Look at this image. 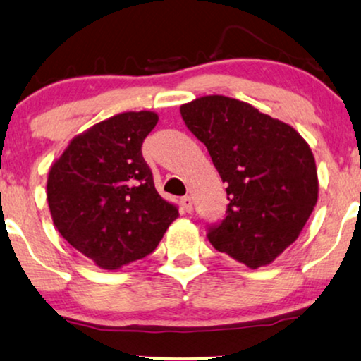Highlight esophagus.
Here are the masks:
<instances>
[{"label": "esophagus", "instance_id": "esophagus-1", "mask_svg": "<svg viewBox=\"0 0 361 361\" xmlns=\"http://www.w3.org/2000/svg\"><path fill=\"white\" fill-rule=\"evenodd\" d=\"M180 205H182V210L187 212V214H190V212L194 210V207H192V199H190L189 195L182 197V199H180Z\"/></svg>", "mask_w": 361, "mask_h": 361}]
</instances>
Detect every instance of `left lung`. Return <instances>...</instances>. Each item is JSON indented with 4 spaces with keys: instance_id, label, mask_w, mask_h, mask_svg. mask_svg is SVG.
<instances>
[{
    "instance_id": "obj_1",
    "label": "left lung",
    "mask_w": 361,
    "mask_h": 361,
    "mask_svg": "<svg viewBox=\"0 0 361 361\" xmlns=\"http://www.w3.org/2000/svg\"><path fill=\"white\" fill-rule=\"evenodd\" d=\"M180 115L226 184L230 204L225 220L209 230L210 243L251 269L273 263L317 204L307 141L288 123L224 95L184 103Z\"/></svg>"
}]
</instances>
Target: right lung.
Masks as SVG:
<instances>
[{
    "instance_id": "add662e5",
    "label": "right lung",
    "mask_w": 361,
    "mask_h": 361,
    "mask_svg": "<svg viewBox=\"0 0 361 361\" xmlns=\"http://www.w3.org/2000/svg\"><path fill=\"white\" fill-rule=\"evenodd\" d=\"M154 111H125L72 137L49 169L54 225L98 268L115 271L159 245L179 212L157 194L142 157Z\"/></svg>"
}]
</instances>
